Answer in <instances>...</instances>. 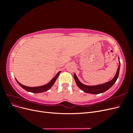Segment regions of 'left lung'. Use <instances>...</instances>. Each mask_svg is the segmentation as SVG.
I'll use <instances>...</instances> for the list:
<instances>
[{
	"instance_id": "obj_1",
	"label": "left lung",
	"mask_w": 133,
	"mask_h": 133,
	"mask_svg": "<svg viewBox=\"0 0 133 133\" xmlns=\"http://www.w3.org/2000/svg\"><path fill=\"white\" fill-rule=\"evenodd\" d=\"M118 58L119 60V58ZM120 66V63L119 62V65L118 68L117 72H116L114 77L112 78V79L110 81L102 84H99V85H92V86L84 85V84H83L79 81V80L78 79L77 76H76L75 73H74V80L77 86L80 88V89L82 90L84 92H87V93L92 94H98L100 93H102V92H105V91H107V90L109 89V88H110L116 82V80H117L119 76Z\"/></svg>"
}]
</instances>
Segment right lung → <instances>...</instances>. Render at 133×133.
<instances>
[{
    "label": "right lung",
    "instance_id": "right-lung-1",
    "mask_svg": "<svg viewBox=\"0 0 133 133\" xmlns=\"http://www.w3.org/2000/svg\"><path fill=\"white\" fill-rule=\"evenodd\" d=\"M60 72H61L60 71H59L57 73V74L54 77L51 79V80L49 83H48V84H45V85H44L42 86H39V87H26V86H25L24 85H22V84L20 83L17 79H16V80H17V82L18 83L19 85L22 88H23L24 89H25V90H26L28 91L33 92V93H39V92H43L44 91H46L50 89L51 87L54 85V84L55 83L56 80L57 79Z\"/></svg>",
    "mask_w": 133,
    "mask_h": 133
}]
</instances>
